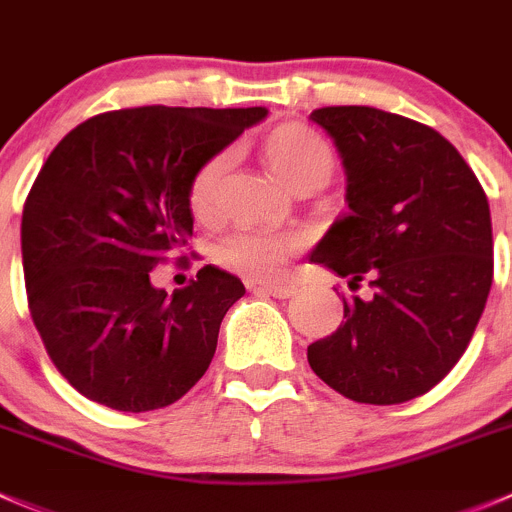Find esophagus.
<instances>
[{
    "label": "esophagus",
    "mask_w": 512,
    "mask_h": 512,
    "mask_svg": "<svg viewBox=\"0 0 512 512\" xmlns=\"http://www.w3.org/2000/svg\"><path fill=\"white\" fill-rule=\"evenodd\" d=\"M255 290L267 292V295L277 297V300H287V297L295 295L297 287L295 285H282V282H262V285H257Z\"/></svg>",
    "instance_id": "obj_1"
}]
</instances>
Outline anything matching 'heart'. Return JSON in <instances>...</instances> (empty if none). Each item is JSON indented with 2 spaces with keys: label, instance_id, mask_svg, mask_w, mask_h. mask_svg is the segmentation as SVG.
<instances>
[{
  "label": "heart",
  "instance_id": "heart-1",
  "mask_svg": "<svg viewBox=\"0 0 512 512\" xmlns=\"http://www.w3.org/2000/svg\"><path fill=\"white\" fill-rule=\"evenodd\" d=\"M262 155L272 170L290 187L312 182L320 187L330 180L335 170V155L325 137L302 122L277 124L262 140ZM227 155H215L195 172L190 182V207L200 220L215 215L220 182L225 175ZM300 250V237L290 232L237 230L217 245L215 255L222 265L255 280L280 275L295 252Z\"/></svg>",
  "mask_w": 512,
  "mask_h": 512
}]
</instances>
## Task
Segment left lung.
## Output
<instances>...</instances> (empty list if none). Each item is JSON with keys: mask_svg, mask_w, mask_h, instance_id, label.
I'll use <instances>...</instances> for the list:
<instances>
[{"mask_svg": "<svg viewBox=\"0 0 512 512\" xmlns=\"http://www.w3.org/2000/svg\"><path fill=\"white\" fill-rule=\"evenodd\" d=\"M335 142L350 212L310 260L350 290L345 322L307 347L322 382L355 403L398 405L463 357L493 285V225L478 177L428 124L375 107L310 114Z\"/></svg>", "mask_w": 512, "mask_h": 512, "instance_id": "8db88e82", "label": "left lung"}]
</instances>
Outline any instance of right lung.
<instances>
[{"label":"right lung","mask_w":512,"mask_h":512,"mask_svg":"<svg viewBox=\"0 0 512 512\" xmlns=\"http://www.w3.org/2000/svg\"><path fill=\"white\" fill-rule=\"evenodd\" d=\"M265 117V107L114 109L47 157L22 212L24 285L47 355L84 398L147 413L205 375L245 285L205 265L167 295L150 272L192 237L195 172Z\"/></svg>","instance_id":"add662e5"}]
</instances>
